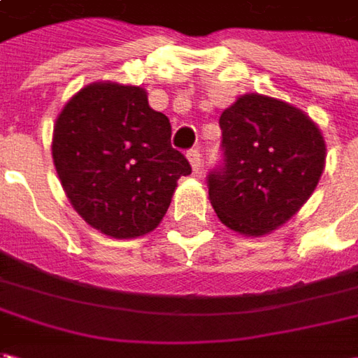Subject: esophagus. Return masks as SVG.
I'll return each mask as SVG.
<instances>
[{"label": "esophagus", "instance_id": "34e87169", "mask_svg": "<svg viewBox=\"0 0 358 358\" xmlns=\"http://www.w3.org/2000/svg\"><path fill=\"white\" fill-rule=\"evenodd\" d=\"M186 156H188V160H190L194 172H200V168H202V155H200V150H198V148H192V150L186 152Z\"/></svg>", "mask_w": 358, "mask_h": 358}]
</instances>
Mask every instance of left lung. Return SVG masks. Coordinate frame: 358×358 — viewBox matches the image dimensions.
<instances>
[{
    "label": "left lung",
    "mask_w": 358,
    "mask_h": 358,
    "mask_svg": "<svg viewBox=\"0 0 358 358\" xmlns=\"http://www.w3.org/2000/svg\"><path fill=\"white\" fill-rule=\"evenodd\" d=\"M222 162L208 174L217 217L234 231L264 236L313 194L325 166L321 130L299 108L243 94L220 117Z\"/></svg>",
    "instance_id": "obj_1"
}]
</instances>
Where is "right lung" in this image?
<instances>
[{"label":"right lung","instance_id":"obj_1","mask_svg":"<svg viewBox=\"0 0 358 358\" xmlns=\"http://www.w3.org/2000/svg\"><path fill=\"white\" fill-rule=\"evenodd\" d=\"M166 115L141 87L93 83L57 118L53 162L79 216L118 240L144 236L166 214L180 176L192 172L170 144Z\"/></svg>","mask_w":358,"mask_h":358}]
</instances>
